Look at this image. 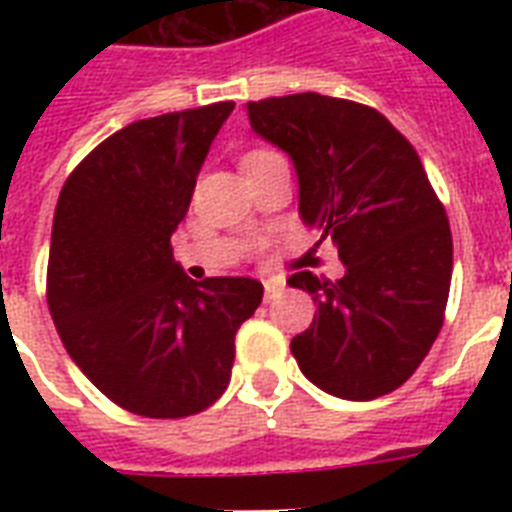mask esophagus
Instances as JSON below:
<instances>
[{"label": "esophagus", "instance_id": "1", "mask_svg": "<svg viewBox=\"0 0 512 512\" xmlns=\"http://www.w3.org/2000/svg\"><path fill=\"white\" fill-rule=\"evenodd\" d=\"M284 289H287V281L281 279V276L265 279V303H273V300H279V297L284 295Z\"/></svg>", "mask_w": 512, "mask_h": 512}]
</instances>
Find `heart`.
<instances>
[{
    "label": "heart",
    "mask_w": 512,
    "mask_h": 512,
    "mask_svg": "<svg viewBox=\"0 0 512 512\" xmlns=\"http://www.w3.org/2000/svg\"><path fill=\"white\" fill-rule=\"evenodd\" d=\"M265 156H273V151H265V148H260V151H249V154L244 156V162H241V164L257 162V159H265Z\"/></svg>",
    "instance_id": "obj_1"
}]
</instances>
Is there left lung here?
<instances>
[{"label": "left lung", "instance_id": "8db88e82", "mask_svg": "<svg viewBox=\"0 0 512 512\" xmlns=\"http://www.w3.org/2000/svg\"><path fill=\"white\" fill-rule=\"evenodd\" d=\"M252 130L289 154L300 217L332 239L345 276L300 271L316 316L292 340L300 372L329 396L401 388L444 324L452 231L412 143L369 106L300 92L247 103Z\"/></svg>", "mask_w": 512, "mask_h": 512}]
</instances>
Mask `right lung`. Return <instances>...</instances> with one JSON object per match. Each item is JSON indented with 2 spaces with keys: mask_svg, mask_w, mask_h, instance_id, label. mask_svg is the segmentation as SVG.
Wrapping results in <instances>:
<instances>
[{
  "mask_svg": "<svg viewBox=\"0 0 512 512\" xmlns=\"http://www.w3.org/2000/svg\"><path fill=\"white\" fill-rule=\"evenodd\" d=\"M231 100L140 119L103 140L60 191L47 305L68 356L114 404L175 420L231 382L233 337L263 300L247 276L193 281L170 239Z\"/></svg>",
  "mask_w": 512,
  "mask_h": 512,
  "instance_id": "add662e5",
  "label": "right lung"
}]
</instances>
